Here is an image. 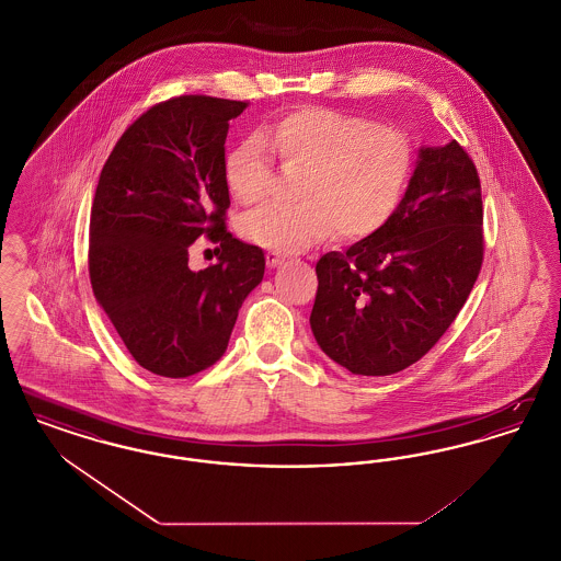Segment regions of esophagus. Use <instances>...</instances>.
<instances>
[{"label":"esophagus","instance_id":"1","mask_svg":"<svg viewBox=\"0 0 561 561\" xmlns=\"http://www.w3.org/2000/svg\"><path fill=\"white\" fill-rule=\"evenodd\" d=\"M265 259H267L268 268L279 267V265L284 263V256H282V254H277V252H267V254H265Z\"/></svg>","mask_w":561,"mask_h":561}]
</instances>
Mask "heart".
<instances>
[{
    "label": "heart",
    "mask_w": 561,
    "mask_h": 561,
    "mask_svg": "<svg viewBox=\"0 0 561 561\" xmlns=\"http://www.w3.org/2000/svg\"><path fill=\"white\" fill-rule=\"evenodd\" d=\"M286 165L302 168L298 204H273L248 214L241 233L275 252H298L316 241L366 240L398 210L414 151L405 134L368 117L321 107L294 108L263 133ZM273 165L261 138H243L222 161L229 193L252 206L267 197Z\"/></svg>",
    "instance_id": "b5f03b06"
}]
</instances>
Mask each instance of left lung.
Here are the masks:
<instances>
[{
  "instance_id": "obj_1",
  "label": "left lung",
  "mask_w": 561,
  "mask_h": 561,
  "mask_svg": "<svg viewBox=\"0 0 561 561\" xmlns=\"http://www.w3.org/2000/svg\"><path fill=\"white\" fill-rule=\"evenodd\" d=\"M476 163L450 140L421 147L391 220L318 265L311 330L348 373L389 376L419 362L456 320L480 275Z\"/></svg>"
}]
</instances>
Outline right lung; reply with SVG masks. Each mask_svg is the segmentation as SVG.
Wrapping results in <instances>:
<instances>
[{
	"label": "right lung",
	"instance_id": "right-lung-1",
	"mask_svg": "<svg viewBox=\"0 0 561 561\" xmlns=\"http://www.w3.org/2000/svg\"><path fill=\"white\" fill-rule=\"evenodd\" d=\"M245 107L195 94L160 103L122 134L99 179L90 284L130 355L158 376L216 364L265 275L263 250L225 227V140ZM202 234L224 252L216 266L191 272L187 245Z\"/></svg>",
	"mask_w": 561,
	"mask_h": 561
}]
</instances>
